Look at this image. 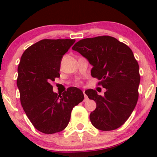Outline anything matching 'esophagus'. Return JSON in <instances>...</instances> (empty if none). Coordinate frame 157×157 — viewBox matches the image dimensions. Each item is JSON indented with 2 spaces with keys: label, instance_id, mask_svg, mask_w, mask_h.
I'll return each instance as SVG.
<instances>
[{
  "label": "esophagus",
  "instance_id": "34e87169",
  "mask_svg": "<svg viewBox=\"0 0 157 157\" xmlns=\"http://www.w3.org/2000/svg\"><path fill=\"white\" fill-rule=\"evenodd\" d=\"M83 94H84V97H85L84 101H85V102L87 101V100H88V97L86 96V94H85V91H83Z\"/></svg>",
  "mask_w": 157,
  "mask_h": 157
}]
</instances>
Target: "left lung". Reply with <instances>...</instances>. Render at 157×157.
<instances>
[{"label":"left lung","instance_id":"obj_1","mask_svg":"<svg viewBox=\"0 0 157 157\" xmlns=\"http://www.w3.org/2000/svg\"><path fill=\"white\" fill-rule=\"evenodd\" d=\"M72 49L92 65L91 75L105 88L104 96L94 89L85 91L97 103L90 113L92 125L99 130L112 131L123 125L137 102L140 82L139 64L127 45L111 36L82 39Z\"/></svg>","mask_w":157,"mask_h":157}]
</instances>
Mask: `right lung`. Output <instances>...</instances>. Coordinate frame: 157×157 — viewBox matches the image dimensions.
Returning a JSON list of instances; mask_svg holds the SVG:
<instances>
[{"label":"right lung","mask_w":157,"mask_h":157,"mask_svg":"<svg viewBox=\"0 0 157 157\" xmlns=\"http://www.w3.org/2000/svg\"><path fill=\"white\" fill-rule=\"evenodd\" d=\"M75 42V39L41 40L21 56L17 80L21 105L34 127L44 134L64 130L73 108L84 99L82 91L76 87L57 95L51 85L60 77L63 56Z\"/></svg>","instance_id":"add662e5"}]
</instances>
